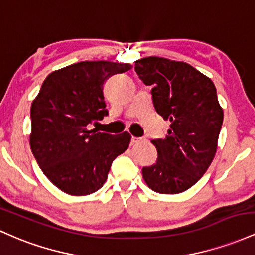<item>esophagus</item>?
<instances>
[{
    "label": "esophagus",
    "instance_id": "34e87169",
    "mask_svg": "<svg viewBox=\"0 0 255 255\" xmlns=\"http://www.w3.org/2000/svg\"><path fill=\"white\" fill-rule=\"evenodd\" d=\"M143 141V138H138V137H132L131 138V145H136L138 143H141Z\"/></svg>",
    "mask_w": 255,
    "mask_h": 255
}]
</instances>
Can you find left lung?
<instances>
[{
  "mask_svg": "<svg viewBox=\"0 0 255 255\" xmlns=\"http://www.w3.org/2000/svg\"><path fill=\"white\" fill-rule=\"evenodd\" d=\"M135 71L151 85L156 113L170 120L164 139H153L155 164L142 168L143 179L160 194H178L204 176L216 155L223 108L213 82L183 61L148 56L135 61Z\"/></svg>",
  "mask_w": 255,
  "mask_h": 255,
  "instance_id": "obj_1",
  "label": "left lung"
}]
</instances>
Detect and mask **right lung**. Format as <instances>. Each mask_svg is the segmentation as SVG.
<instances>
[{"mask_svg":"<svg viewBox=\"0 0 255 255\" xmlns=\"http://www.w3.org/2000/svg\"><path fill=\"white\" fill-rule=\"evenodd\" d=\"M130 64L82 61L54 71L31 105L30 147L42 172L68 195L84 196L105 184L111 165L131 135H108L88 125L104 119V84Z\"/></svg>","mask_w":255,"mask_h":255,"instance_id":"right-lung-1","label":"right lung"}]
</instances>
